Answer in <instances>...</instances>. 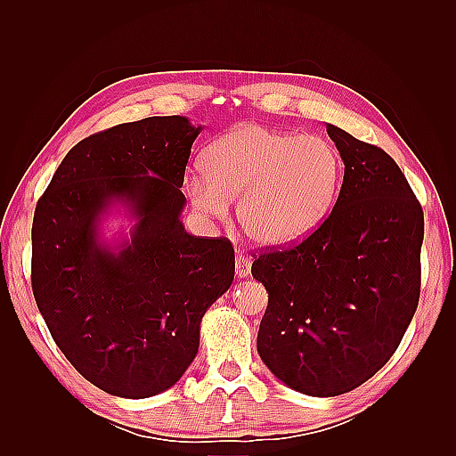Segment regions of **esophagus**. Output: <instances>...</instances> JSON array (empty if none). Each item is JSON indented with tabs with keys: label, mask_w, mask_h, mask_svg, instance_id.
<instances>
[{
	"label": "esophagus",
	"mask_w": 456,
	"mask_h": 456,
	"mask_svg": "<svg viewBox=\"0 0 456 456\" xmlns=\"http://www.w3.org/2000/svg\"><path fill=\"white\" fill-rule=\"evenodd\" d=\"M236 273H238V278H247V275L251 273V258L240 255L236 258Z\"/></svg>",
	"instance_id": "esophagus-1"
}]
</instances>
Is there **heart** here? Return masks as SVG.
Returning a JSON list of instances; mask_svg holds the SVG:
<instances>
[{
	"instance_id": "obj_1",
	"label": "heart",
	"mask_w": 456,
	"mask_h": 456,
	"mask_svg": "<svg viewBox=\"0 0 456 456\" xmlns=\"http://www.w3.org/2000/svg\"><path fill=\"white\" fill-rule=\"evenodd\" d=\"M342 181L337 148L315 134L240 126L205 150L203 173L186 176L190 203L224 218L238 200L243 233L260 247L305 240L333 209Z\"/></svg>"
}]
</instances>
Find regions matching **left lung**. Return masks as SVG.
Returning <instances> with one entry per match:
<instances>
[{"instance_id": "obj_1", "label": "left lung", "mask_w": 456, "mask_h": 456, "mask_svg": "<svg viewBox=\"0 0 456 456\" xmlns=\"http://www.w3.org/2000/svg\"><path fill=\"white\" fill-rule=\"evenodd\" d=\"M344 161L333 211L298 245L260 255V360L289 388L346 394L386 365L420 297L422 207L379 146L327 123Z\"/></svg>"}]
</instances>
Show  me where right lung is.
I'll return each instance as SVG.
<instances>
[{
	"label": "right lung",
	"instance_id": "obj_1",
	"mask_svg": "<svg viewBox=\"0 0 456 456\" xmlns=\"http://www.w3.org/2000/svg\"><path fill=\"white\" fill-rule=\"evenodd\" d=\"M201 126L184 116L121 123L68 151L32 224V289L81 377L127 399L161 394L200 348V325L236 272L228 240L190 236L181 191ZM123 208L119 240L102 223Z\"/></svg>",
	"mask_w": 456,
	"mask_h": 456
}]
</instances>
